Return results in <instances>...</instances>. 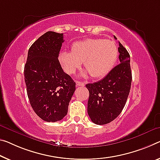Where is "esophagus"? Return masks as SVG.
<instances>
[{
    "label": "esophagus",
    "mask_w": 160,
    "mask_h": 160,
    "mask_svg": "<svg viewBox=\"0 0 160 160\" xmlns=\"http://www.w3.org/2000/svg\"><path fill=\"white\" fill-rule=\"evenodd\" d=\"M76 83H77V86H78V87H83V86L85 85L84 83L82 82H79V81H77Z\"/></svg>",
    "instance_id": "34e87169"
}]
</instances>
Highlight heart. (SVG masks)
<instances>
[{
  "label": "heart",
  "mask_w": 160,
  "mask_h": 160,
  "mask_svg": "<svg viewBox=\"0 0 160 160\" xmlns=\"http://www.w3.org/2000/svg\"><path fill=\"white\" fill-rule=\"evenodd\" d=\"M118 57V48L114 41L102 38H88L72 44V52L62 51L59 62L68 74H73L83 61L87 71L82 76L90 74L98 78L107 74L113 68Z\"/></svg>",
  "instance_id": "b5f03b06"
}]
</instances>
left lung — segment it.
<instances>
[{"label":"left lung","mask_w":160,"mask_h":160,"mask_svg":"<svg viewBox=\"0 0 160 160\" xmlns=\"http://www.w3.org/2000/svg\"><path fill=\"white\" fill-rule=\"evenodd\" d=\"M114 38L117 39L116 36ZM120 63L99 82L88 83L89 92L87 112L92 121L102 125L112 122L119 116L126 104L132 83L130 56L119 42Z\"/></svg>","instance_id":"8db88e82"}]
</instances>
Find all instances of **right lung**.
<instances>
[{"label":"right lung","instance_id":"1","mask_svg":"<svg viewBox=\"0 0 160 160\" xmlns=\"http://www.w3.org/2000/svg\"><path fill=\"white\" fill-rule=\"evenodd\" d=\"M63 34L48 31L32 44L24 66L28 97L33 111L46 122L60 121L68 112L76 83L58 59Z\"/></svg>","mask_w":160,"mask_h":160}]
</instances>
